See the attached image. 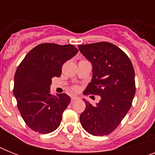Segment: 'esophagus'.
Returning a JSON list of instances; mask_svg holds the SVG:
<instances>
[{"label":"esophagus","mask_w":155,"mask_h":155,"mask_svg":"<svg viewBox=\"0 0 155 155\" xmlns=\"http://www.w3.org/2000/svg\"><path fill=\"white\" fill-rule=\"evenodd\" d=\"M79 99H80V98L78 97H76V96H72L71 98V101H77V100Z\"/></svg>","instance_id":"34e87169"}]
</instances>
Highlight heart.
<instances>
[{"label": "heart", "mask_w": 155, "mask_h": 155, "mask_svg": "<svg viewBox=\"0 0 155 155\" xmlns=\"http://www.w3.org/2000/svg\"><path fill=\"white\" fill-rule=\"evenodd\" d=\"M72 90L73 91H75V92H76V91H78V87H76V86H74V87H72Z\"/></svg>", "instance_id": "heart-1"}]
</instances>
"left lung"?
Here are the masks:
<instances>
[{
	"label": "left lung",
	"instance_id": "8db88e82",
	"mask_svg": "<svg viewBox=\"0 0 155 155\" xmlns=\"http://www.w3.org/2000/svg\"><path fill=\"white\" fill-rule=\"evenodd\" d=\"M80 51L92 63V79L84 94L101 97L97 105L88 101L80 116L83 128L90 134L104 136L113 132L132 105L135 73L130 58L108 42L79 45Z\"/></svg>",
	"mask_w": 155,
	"mask_h": 155
}]
</instances>
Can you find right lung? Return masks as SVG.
<instances>
[{"mask_svg": "<svg viewBox=\"0 0 155 155\" xmlns=\"http://www.w3.org/2000/svg\"><path fill=\"white\" fill-rule=\"evenodd\" d=\"M78 53L73 45L42 43L25 56L14 75L13 95L28 127L39 134L57 129L71 101L65 93L53 96L51 79L59 77L63 63Z\"/></svg>", "mask_w": 155, "mask_h": 155, "instance_id": "right-lung-1", "label": "right lung"}]
</instances>
